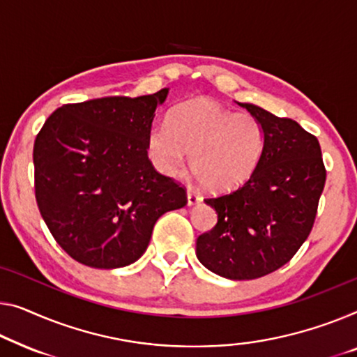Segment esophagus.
<instances>
[{"label": "esophagus", "mask_w": 357, "mask_h": 357, "mask_svg": "<svg viewBox=\"0 0 357 357\" xmlns=\"http://www.w3.org/2000/svg\"><path fill=\"white\" fill-rule=\"evenodd\" d=\"M200 200H202V197H200L199 194L192 192V190H188V204H189V205H195V204H199Z\"/></svg>", "instance_id": "obj_1"}]
</instances>
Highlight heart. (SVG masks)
Returning <instances> with one entry per match:
<instances>
[{"instance_id": "heart-1", "label": "heart", "mask_w": 357, "mask_h": 357, "mask_svg": "<svg viewBox=\"0 0 357 357\" xmlns=\"http://www.w3.org/2000/svg\"><path fill=\"white\" fill-rule=\"evenodd\" d=\"M264 147V126L257 116L205 98L174 107L167 126H152L147 135V153L158 172L176 174L189 152L190 172L211 190L245 183L261 162Z\"/></svg>"}]
</instances>
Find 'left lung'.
I'll list each match as a JSON object with an SVG mask.
<instances>
[{
    "label": "left lung",
    "instance_id": "obj_1",
    "mask_svg": "<svg viewBox=\"0 0 357 357\" xmlns=\"http://www.w3.org/2000/svg\"><path fill=\"white\" fill-rule=\"evenodd\" d=\"M261 121L266 147L258 168L231 192L206 197L218 213L211 231L197 238L200 263L234 280L274 273L310 236L326 184V167L314 135L291 119L241 104Z\"/></svg>",
    "mask_w": 357,
    "mask_h": 357
}]
</instances>
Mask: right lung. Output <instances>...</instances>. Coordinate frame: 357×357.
<instances>
[{"mask_svg":"<svg viewBox=\"0 0 357 357\" xmlns=\"http://www.w3.org/2000/svg\"><path fill=\"white\" fill-rule=\"evenodd\" d=\"M167 94L63 104L36 135V204L75 261L98 269L135 263L158 218L188 204L184 185L147 157V135Z\"/></svg>","mask_w":357,"mask_h":357,"instance_id":"obj_1","label":"right lung"}]
</instances>
